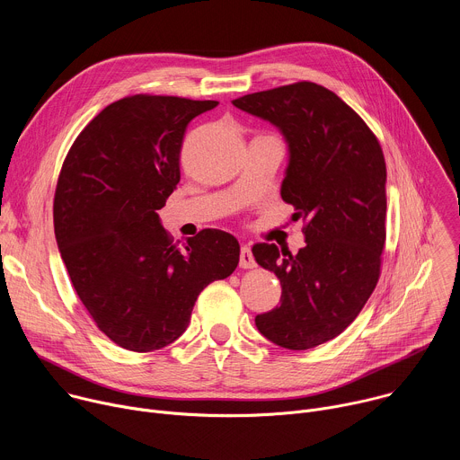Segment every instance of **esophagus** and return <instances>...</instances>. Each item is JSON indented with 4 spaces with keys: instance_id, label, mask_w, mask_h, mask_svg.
I'll return each instance as SVG.
<instances>
[{
    "instance_id": "esophagus-1",
    "label": "esophagus",
    "mask_w": 460,
    "mask_h": 460,
    "mask_svg": "<svg viewBox=\"0 0 460 460\" xmlns=\"http://www.w3.org/2000/svg\"><path fill=\"white\" fill-rule=\"evenodd\" d=\"M240 268L242 270H252L254 268V258H252L251 247H247V245H243L240 249Z\"/></svg>"
}]
</instances>
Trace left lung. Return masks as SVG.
<instances>
[{"mask_svg": "<svg viewBox=\"0 0 460 460\" xmlns=\"http://www.w3.org/2000/svg\"><path fill=\"white\" fill-rule=\"evenodd\" d=\"M233 105L279 128L288 146L282 200L304 220L291 254L256 243L260 268L277 275L280 305L258 314V332L302 351L341 335L371 296L385 242V162L375 135L335 93L311 82L252 93Z\"/></svg>", "mask_w": 460, "mask_h": 460, "instance_id": "8db88e82", "label": "left lung"}]
</instances>
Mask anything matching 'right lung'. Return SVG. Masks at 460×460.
Returning <instances> with one entry per match:
<instances>
[{
	"label": "right lung",
	"instance_id": "1",
	"mask_svg": "<svg viewBox=\"0 0 460 460\" xmlns=\"http://www.w3.org/2000/svg\"><path fill=\"white\" fill-rule=\"evenodd\" d=\"M217 105L147 94L118 100L63 162L54 196L58 249L96 325L125 349L174 342L202 289L238 266L233 234L204 229L176 247L158 217L180 181L189 121Z\"/></svg>",
	"mask_w": 460,
	"mask_h": 460
}]
</instances>
